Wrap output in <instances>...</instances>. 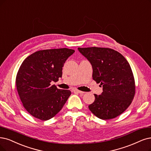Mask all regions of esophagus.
Segmentation results:
<instances>
[{"label":"esophagus","instance_id":"esophagus-1","mask_svg":"<svg viewBox=\"0 0 151 151\" xmlns=\"http://www.w3.org/2000/svg\"><path fill=\"white\" fill-rule=\"evenodd\" d=\"M74 92L78 93H80V94H84V93H85V92H84V91H81L78 90H74Z\"/></svg>","mask_w":151,"mask_h":151}]
</instances>
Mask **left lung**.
<instances>
[{
	"label": "left lung",
	"instance_id": "obj_1",
	"mask_svg": "<svg viewBox=\"0 0 151 151\" xmlns=\"http://www.w3.org/2000/svg\"><path fill=\"white\" fill-rule=\"evenodd\" d=\"M91 63L93 79L103 86L100 95L88 106L98 118L108 120L121 114L131 104L136 93L129 63L120 53L109 48H78Z\"/></svg>",
	"mask_w": 151,
	"mask_h": 151
}]
</instances>
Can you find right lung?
<instances>
[{"label":"right lung","mask_w":151,"mask_h":151,"mask_svg":"<svg viewBox=\"0 0 151 151\" xmlns=\"http://www.w3.org/2000/svg\"><path fill=\"white\" fill-rule=\"evenodd\" d=\"M75 52L69 48L39 50L27 57L16 76L15 84L25 109L42 121L52 118L62 109L71 91L60 90L51 82L62 76V67Z\"/></svg>","instance_id":"right-lung-1"}]
</instances>
